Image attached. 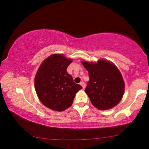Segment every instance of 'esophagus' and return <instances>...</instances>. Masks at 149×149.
Segmentation results:
<instances>
[{
    "mask_svg": "<svg viewBox=\"0 0 149 149\" xmlns=\"http://www.w3.org/2000/svg\"><path fill=\"white\" fill-rule=\"evenodd\" d=\"M80 85L82 86L83 89H85V84L84 82H83V81L81 82V83H80Z\"/></svg>",
    "mask_w": 149,
    "mask_h": 149,
    "instance_id": "34e87169",
    "label": "esophagus"
}]
</instances>
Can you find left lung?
<instances>
[{
    "label": "left lung",
    "instance_id": "left-lung-1",
    "mask_svg": "<svg viewBox=\"0 0 149 149\" xmlns=\"http://www.w3.org/2000/svg\"><path fill=\"white\" fill-rule=\"evenodd\" d=\"M81 63L89 72V81L85 92L93 105L100 110L116 106L122 100L125 89L124 81L118 68L105 60Z\"/></svg>",
    "mask_w": 149,
    "mask_h": 149
}]
</instances>
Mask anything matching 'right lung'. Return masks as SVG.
<instances>
[{"label":"right lung","instance_id":"right-lung-1","mask_svg":"<svg viewBox=\"0 0 149 149\" xmlns=\"http://www.w3.org/2000/svg\"><path fill=\"white\" fill-rule=\"evenodd\" d=\"M72 62L64 55L54 54L42 62L37 72L35 91L42 104L50 109L61 112L68 108L75 94L82 89L67 72Z\"/></svg>","mask_w":149,"mask_h":149}]
</instances>
